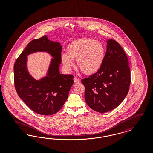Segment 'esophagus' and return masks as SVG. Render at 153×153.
<instances>
[{
  "label": "esophagus",
  "instance_id": "1",
  "mask_svg": "<svg viewBox=\"0 0 153 153\" xmlns=\"http://www.w3.org/2000/svg\"><path fill=\"white\" fill-rule=\"evenodd\" d=\"M73 80H74V82L75 84H77V83H79V82H80V80L78 79L77 77H74Z\"/></svg>",
  "mask_w": 153,
  "mask_h": 153
}]
</instances>
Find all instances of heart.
<instances>
[{
	"instance_id": "1",
	"label": "heart",
	"mask_w": 153,
	"mask_h": 153,
	"mask_svg": "<svg viewBox=\"0 0 153 153\" xmlns=\"http://www.w3.org/2000/svg\"><path fill=\"white\" fill-rule=\"evenodd\" d=\"M106 54L105 45L91 38H82L69 44L66 54L62 53L61 59L66 69L71 70L76 60L77 67L85 74L97 72L103 65Z\"/></svg>"
}]
</instances>
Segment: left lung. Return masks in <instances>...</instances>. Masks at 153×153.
<instances>
[{
    "label": "left lung",
    "mask_w": 153,
    "mask_h": 153,
    "mask_svg": "<svg viewBox=\"0 0 153 153\" xmlns=\"http://www.w3.org/2000/svg\"><path fill=\"white\" fill-rule=\"evenodd\" d=\"M105 57L101 69L81 80L85 87V100L96 112L115 109L127 95L131 82L128 60L120 44L107 41Z\"/></svg>",
    "instance_id": "8db88e82"
}]
</instances>
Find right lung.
<instances>
[{
	"label": "right lung",
	"instance_id": "add662e5",
	"mask_svg": "<svg viewBox=\"0 0 153 153\" xmlns=\"http://www.w3.org/2000/svg\"><path fill=\"white\" fill-rule=\"evenodd\" d=\"M62 46L44 36L31 41L14 64V84L19 97L34 112L51 115L59 111L65 102L73 84V76L59 73ZM36 52H46L53 57L47 73L36 80L27 68V56Z\"/></svg>",
	"mask_w": 153,
	"mask_h": 153
}]
</instances>
